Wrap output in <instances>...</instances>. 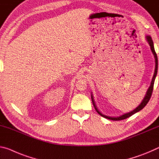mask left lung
I'll use <instances>...</instances> for the list:
<instances>
[{
  "label": "left lung",
  "instance_id": "8db88e82",
  "mask_svg": "<svg viewBox=\"0 0 159 159\" xmlns=\"http://www.w3.org/2000/svg\"><path fill=\"white\" fill-rule=\"evenodd\" d=\"M147 41H148V43H149V46H150V48H151V50L152 51V53L153 55L154 56V58H155V63H156V66H155V70H154V74H153V76L152 78V82H151V84H150V87H149V89H148L147 93H146L145 97L144 98V99L142 100V103L139 104V105L137 106V107L134 109L133 111H132L130 112H129V113H125L122 116H120L118 117H111V116H105L103 115L101 113V112L98 110V108L97 107V106H96V104L94 103V101H93V95L92 93V103H93V105L94 106V108L95 110L97 111V113L99 114L100 116H101L103 118H106L107 119L109 120H124V119H126L127 118H129V117L132 116L133 114L137 113V112H139V111H141L142 108H144L145 107V106L147 105V103L149 102V101L150 100V98L152 97V92H153V84H154V81H155V78L157 77V71H158V58H157V53H156V51L154 50V46H153V42L152 39V37H151L150 36H147Z\"/></svg>",
  "mask_w": 159,
  "mask_h": 159
}]
</instances>
